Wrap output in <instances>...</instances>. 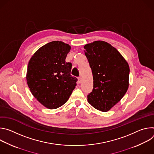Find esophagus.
Here are the masks:
<instances>
[{"instance_id":"1","label":"esophagus","mask_w":154,"mask_h":154,"mask_svg":"<svg viewBox=\"0 0 154 154\" xmlns=\"http://www.w3.org/2000/svg\"><path fill=\"white\" fill-rule=\"evenodd\" d=\"M81 80H82V78H81V77H79L78 78V83H81Z\"/></svg>"}]
</instances>
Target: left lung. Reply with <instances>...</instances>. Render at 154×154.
Segmentation results:
<instances>
[{
	"mask_svg": "<svg viewBox=\"0 0 154 154\" xmlns=\"http://www.w3.org/2000/svg\"><path fill=\"white\" fill-rule=\"evenodd\" d=\"M84 48L93 76V89L88 102L98 110H109L123 97L128 88L129 66L109 43L96 41Z\"/></svg>",
	"mask_w": 154,
	"mask_h": 154,
	"instance_id": "obj_1",
	"label": "left lung"
}]
</instances>
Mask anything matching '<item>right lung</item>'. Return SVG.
I'll return each mask as SVG.
<instances>
[{"label": "right lung", "instance_id": "obj_1", "mask_svg": "<svg viewBox=\"0 0 154 154\" xmlns=\"http://www.w3.org/2000/svg\"><path fill=\"white\" fill-rule=\"evenodd\" d=\"M71 46L62 41L50 42L30 58L27 82L33 96L42 105L55 109L69 99L77 79L71 75L72 63L66 62Z\"/></svg>", "mask_w": 154, "mask_h": 154}]
</instances>
